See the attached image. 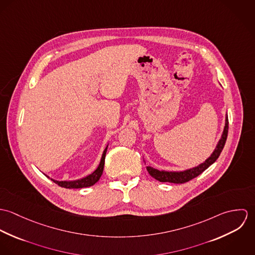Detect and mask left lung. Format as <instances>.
<instances>
[{"mask_svg": "<svg viewBox=\"0 0 255 255\" xmlns=\"http://www.w3.org/2000/svg\"><path fill=\"white\" fill-rule=\"evenodd\" d=\"M228 129H229V121H228V115L226 114V119H225V127L221 135V138L219 139L218 143L211 153V155L202 163L199 165L182 170V171H166V170H158L150 166H146L147 172L149 175L154 178L155 180L162 182H173V183H183V182H188L197 176H199L202 172H204L209 166H211L217 159H218L225 143L227 140L228 136ZM144 164L146 165L145 160L143 158Z\"/></svg>", "mask_w": 255, "mask_h": 255, "instance_id": "8db88e82", "label": "left lung"}]
</instances>
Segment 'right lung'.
Instances as JSON below:
<instances>
[{"mask_svg":"<svg viewBox=\"0 0 255 255\" xmlns=\"http://www.w3.org/2000/svg\"><path fill=\"white\" fill-rule=\"evenodd\" d=\"M108 145H109V143L107 144V146L104 149V151H103V154H102V157H101V160H100V163H99L98 167L91 174L87 175L84 178L74 180V181H57V180H54V179H51V180L53 182H56L58 185H60L62 187H65V188H82V187H88V186H91V185L95 184L96 182L99 181V179L101 178V176L103 174L104 164H105V157H106V152H107V149H108ZM45 176L47 178H50L47 175H45Z\"/></svg>","mask_w":255,"mask_h":255,"instance_id":"right-lung-1","label":"right lung"}]
</instances>
